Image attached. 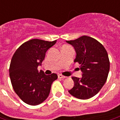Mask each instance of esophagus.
I'll return each instance as SVG.
<instances>
[{"label":"esophagus","instance_id":"obj_1","mask_svg":"<svg viewBox=\"0 0 120 120\" xmlns=\"http://www.w3.org/2000/svg\"><path fill=\"white\" fill-rule=\"evenodd\" d=\"M58 78H62V79H64V78H65V76H63L62 75H60V74L58 75Z\"/></svg>","mask_w":120,"mask_h":120}]
</instances>
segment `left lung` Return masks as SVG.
<instances>
[{"label":"left lung","mask_w":120,"mask_h":120,"mask_svg":"<svg viewBox=\"0 0 120 120\" xmlns=\"http://www.w3.org/2000/svg\"><path fill=\"white\" fill-rule=\"evenodd\" d=\"M66 42L75 47L76 56L74 62L80 64L82 76H73L74 87L69 93L75 98L86 100L101 90L108 76L110 62L107 51L100 42L92 37L82 36Z\"/></svg>","instance_id":"1"}]
</instances>
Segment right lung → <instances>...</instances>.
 I'll list each match as a JSON object with an SVG mask.
<instances>
[{
  "instance_id": "obj_1",
  "label": "right lung",
  "mask_w": 120,
  "mask_h": 120,
  "mask_svg": "<svg viewBox=\"0 0 120 120\" xmlns=\"http://www.w3.org/2000/svg\"><path fill=\"white\" fill-rule=\"evenodd\" d=\"M51 42L32 39L22 44L15 52L9 72L13 88L24 102L31 105L42 103L49 94L52 82L56 80L55 73L45 75L38 71L47 50L55 44Z\"/></svg>"
}]
</instances>
